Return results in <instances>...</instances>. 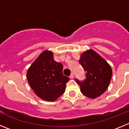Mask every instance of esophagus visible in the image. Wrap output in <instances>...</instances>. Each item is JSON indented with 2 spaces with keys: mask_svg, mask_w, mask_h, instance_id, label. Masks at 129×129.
Wrapping results in <instances>:
<instances>
[{
  "mask_svg": "<svg viewBox=\"0 0 129 129\" xmlns=\"http://www.w3.org/2000/svg\"><path fill=\"white\" fill-rule=\"evenodd\" d=\"M70 78H71V79H73V78H74V74H73V73H71V74Z\"/></svg>",
  "mask_w": 129,
  "mask_h": 129,
  "instance_id": "esophagus-1",
  "label": "esophagus"
}]
</instances>
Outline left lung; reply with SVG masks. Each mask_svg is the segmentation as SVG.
Wrapping results in <instances>:
<instances>
[{
    "label": "left lung",
    "instance_id": "1",
    "mask_svg": "<svg viewBox=\"0 0 129 129\" xmlns=\"http://www.w3.org/2000/svg\"><path fill=\"white\" fill-rule=\"evenodd\" d=\"M79 62L86 73V78L83 81L76 78V81L80 86L81 93L92 99L103 94L108 88L111 78L110 66L92 50L84 52Z\"/></svg>",
    "mask_w": 129,
    "mask_h": 129
}]
</instances>
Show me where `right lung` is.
Instances as JSON below:
<instances>
[{"mask_svg": "<svg viewBox=\"0 0 129 129\" xmlns=\"http://www.w3.org/2000/svg\"><path fill=\"white\" fill-rule=\"evenodd\" d=\"M63 65L54 60L53 53L44 51L28 69L27 80L35 93L42 99L54 101L66 90L69 78L62 73Z\"/></svg>", "mask_w": 129, "mask_h": 129, "instance_id": "1", "label": "right lung"}]
</instances>
